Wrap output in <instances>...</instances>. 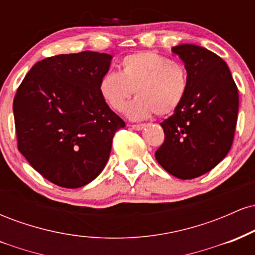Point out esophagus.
<instances>
[{"label": "esophagus", "mask_w": 255, "mask_h": 255, "mask_svg": "<svg viewBox=\"0 0 255 255\" xmlns=\"http://www.w3.org/2000/svg\"><path fill=\"white\" fill-rule=\"evenodd\" d=\"M130 127L133 128V129H135V130H140V129H142V128L145 127V125H141V124H137V125H130Z\"/></svg>", "instance_id": "34e87169"}]
</instances>
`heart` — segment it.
Segmentation results:
<instances>
[{"label":"heart","mask_w":255,"mask_h":255,"mask_svg":"<svg viewBox=\"0 0 255 255\" xmlns=\"http://www.w3.org/2000/svg\"><path fill=\"white\" fill-rule=\"evenodd\" d=\"M126 108L130 119L144 120L154 113L170 115L182 104L188 91V72L182 63L154 51H139L125 56L121 72L110 69L99 81V93L111 109Z\"/></svg>","instance_id":"obj_1"}]
</instances>
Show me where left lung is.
<instances>
[{
	"label": "left lung",
	"instance_id": "1",
	"mask_svg": "<svg viewBox=\"0 0 255 255\" xmlns=\"http://www.w3.org/2000/svg\"><path fill=\"white\" fill-rule=\"evenodd\" d=\"M171 51L188 72V91L182 104L160 124L165 137L154 156L172 176L191 180L212 170L229 152L239 90L227 63L215 52L193 44Z\"/></svg>",
	"mask_w": 255,
	"mask_h": 255
}]
</instances>
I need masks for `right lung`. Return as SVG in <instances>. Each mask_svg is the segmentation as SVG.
<instances>
[{"label": "right lung", "instance_id": "1", "mask_svg": "<svg viewBox=\"0 0 255 255\" xmlns=\"http://www.w3.org/2000/svg\"><path fill=\"white\" fill-rule=\"evenodd\" d=\"M113 56L93 51L39 61L13 102L17 150L44 178L78 188L101 174L125 121L105 103L99 81Z\"/></svg>", "mask_w": 255, "mask_h": 255}]
</instances>
